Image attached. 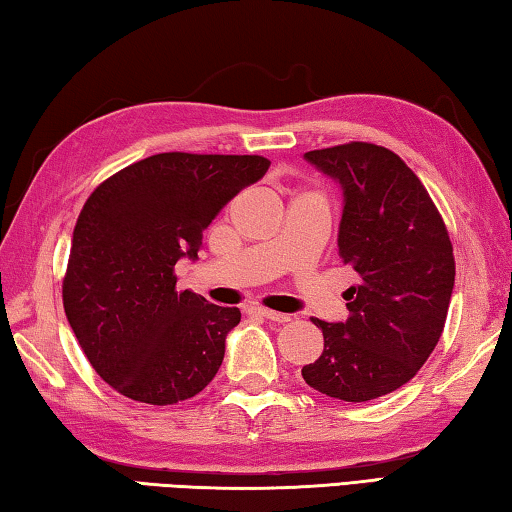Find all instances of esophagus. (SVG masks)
I'll list each match as a JSON object with an SVG mask.
<instances>
[{
  "label": "esophagus",
  "instance_id": "esophagus-1",
  "mask_svg": "<svg viewBox=\"0 0 512 512\" xmlns=\"http://www.w3.org/2000/svg\"><path fill=\"white\" fill-rule=\"evenodd\" d=\"M250 311H255L257 316H262L266 320H273V323H289V320H291L289 314H280V311H271V309H264V307H253Z\"/></svg>",
  "mask_w": 512,
  "mask_h": 512
}]
</instances>
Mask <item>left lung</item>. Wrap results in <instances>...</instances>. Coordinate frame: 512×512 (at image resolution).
<instances>
[{
  "mask_svg": "<svg viewBox=\"0 0 512 512\" xmlns=\"http://www.w3.org/2000/svg\"><path fill=\"white\" fill-rule=\"evenodd\" d=\"M305 160L341 185L339 255L359 284L345 291V323L311 318L325 348L302 379L343 402L377 400L413 379L443 334L452 241L420 178L384 146L352 142Z\"/></svg>",
  "mask_w": 512,
  "mask_h": 512,
  "instance_id": "left-lung-1",
  "label": "left lung"
}]
</instances>
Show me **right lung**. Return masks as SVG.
Here are the masks:
<instances>
[{"label": "right lung", "mask_w": 512, "mask_h": 512, "mask_svg": "<svg viewBox=\"0 0 512 512\" xmlns=\"http://www.w3.org/2000/svg\"><path fill=\"white\" fill-rule=\"evenodd\" d=\"M271 162L262 155L158 153L94 189L76 221L63 305L76 341L117 393L167 406L210 384L241 320L173 268L196 262L203 230Z\"/></svg>", "instance_id": "obj_1"}]
</instances>
